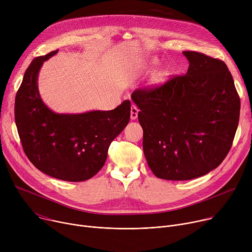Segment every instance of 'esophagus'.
<instances>
[{
  "mask_svg": "<svg viewBox=\"0 0 252 252\" xmlns=\"http://www.w3.org/2000/svg\"><path fill=\"white\" fill-rule=\"evenodd\" d=\"M138 113H139L138 106H136L135 104H131V107H130V119L132 121L138 119Z\"/></svg>",
  "mask_w": 252,
  "mask_h": 252,
  "instance_id": "obj_1",
  "label": "esophagus"
}]
</instances>
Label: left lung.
<instances>
[{
    "label": "left lung",
    "mask_w": 252,
    "mask_h": 252,
    "mask_svg": "<svg viewBox=\"0 0 252 252\" xmlns=\"http://www.w3.org/2000/svg\"><path fill=\"white\" fill-rule=\"evenodd\" d=\"M183 54L189 61L186 74L131 94L148 165L156 177L172 181L216 169L231 149L240 113L227 65L200 52Z\"/></svg>",
    "instance_id": "8db88e82"
}]
</instances>
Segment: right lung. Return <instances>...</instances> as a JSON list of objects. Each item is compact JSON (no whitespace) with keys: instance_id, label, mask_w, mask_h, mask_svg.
Returning a JSON list of instances; mask_svg holds the SVG:
<instances>
[{"instance_id":"right-lung-1","label":"right lung","mask_w":252,"mask_h":252,"mask_svg":"<svg viewBox=\"0 0 252 252\" xmlns=\"http://www.w3.org/2000/svg\"><path fill=\"white\" fill-rule=\"evenodd\" d=\"M57 52L36 57L27 68L16 94L15 122L23 150L38 170L63 181H86L103 167L110 143L128 124L130 101L107 111L53 112L42 101L37 81L43 62Z\"/></svg>"}]
</instances>
